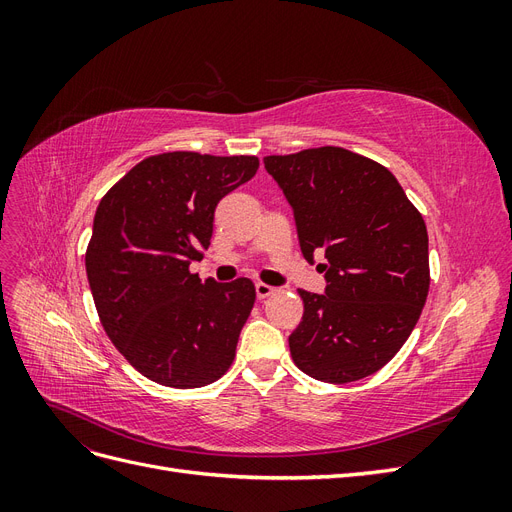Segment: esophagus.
<instances>
[{
	"label": "esophagus",
	"mask_w": 512,
	"mask_h": 512,
	"mask_svg": "<svg viewBox=\"0 0 512 512\" xmlns=\"http://www.w3.org/2000/svg\"><path fill=\"white\" fill-rule=\"evenodd\" d=\"M273 292H275V288L269 286V284H262V282L256 284V297L258 299H267V297H271Z\"/></svg>",
	"instance_id": "obj_1"
}]
</instances>
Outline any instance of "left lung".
I'll return each mask as SVG.
<instances>
[{"label": "left lung", "mask_w": 512, "mask_h": 512, "mask_svg": "<svg viewBox=\"0 0 512 512\" xmlns=\"http://www.w3.org/2000/svg\"><path fill=\"white\" fill-rule=\"evenodd\" d=\"M301 252L327 258V294L299 290L292 361L320 382L376 374L406 344L429 292L427 226L389 168L344 147L267 156Z\"/></svg>", "instance_id": "8db88e82"}]
</instances>
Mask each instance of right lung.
<instances>
[{"label": "right lung", "instance_id": "1", "mask_svg": "<svg viewBox=\"0 0 512 512\" xmlns=\"http://www.w3.org/2000/svg\"><path fill=\"white\" fill-rule=\"evenodd\" d=\"M258 164L256 156L168 151L138 162L102 196L87 280L108 339L145 378L198 389L235 361L254 284L200 282L190 265L211 243L215 207Z\"/></svg>", "mask_w": 512, "mask_h": 512}]
</instances>
